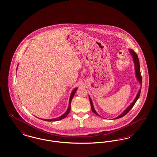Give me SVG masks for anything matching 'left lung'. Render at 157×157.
Masks as SVG:
<instances>
[{
	"instance_id": "left-lung-1",
	"label": "left lung",
	"mask_w": 157,
	"mask_h": 157,
	"mask_svg": "<svg viewBox=\"0 0 157 157\" xmlns=\"http://www.w3.org/2000/svg\"><path fill=\"white\" fill-rule=\"evenodd\" d=\"M129 52L131 53V55H132V58H133L134 61L135 69L136 76V78H137V79L138 80V81L140 82V83H141H141H142V76H141V71H140V62H139L138 57V56H137L136 53L135 52H134L132 50L129 49ZM141 89L140 90H139V92H138V94H137L136 97V98H135V100L134 101V102H133L127 108V109L124 111L123 113H122L120 115V116H118V117H117L115 119H118V118H122V117L125 116V115L126 114H127V113H128V112H129V111L132 108V107L134 106V105L135 104V102H136V101L138 100V99L139 97H140V93H141ZM90 106H91L92 111H93V112H94V113H95V114H97V115H98V116H99V115L97 113V112L95 111V109H94V106H93V104H92V100H91V99H90Z\"/></svg>"
}]
</instances>
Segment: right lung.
Masks as SVG:
<instances>
[{"label":"right lung","mask_w":157,"mask_h":157,"mask_svg":"<svg viewBox=\"0 0 157 157\" xmlns=\"http://www.w3.org/2000/svg\"><path fill=\"white\" fill-rule=\"evenodd\" d=\"M77 88H75L74 90H73V91H72V94H71V97H70V99H69V106H68V109H67V111H66V112L64 113V114H63L62 116H60L59 117H58V118H53V119H49V120H48V119H42V120H44V121H59V120H62V119H63V118H65L67 116V115L69 114V113L70 112V110H71V101H72V98H74V95H75V92H76V91L77 90Z\"/></svg>","instance_id":"1"}]
</instances>
